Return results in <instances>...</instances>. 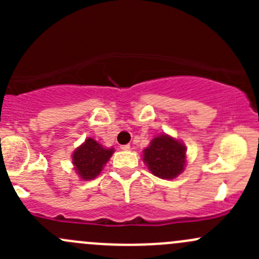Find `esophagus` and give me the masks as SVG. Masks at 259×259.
I'll list each match as a JSON object with an SVG mask.
<instances>
[{
    "mask_svg": "<svg viewBox=\"0 0 259 259\" xmlns=\"http://www.w3.org/2000/svg\"><path fill=\"white\" fill-rule=\"evenodd\" d=\"M120 148H121L122 150H130V148H132V146H130L129 144H126V145H121Z\"/></svg>",
    "mask_w": 259,
    "mask_h": 259,
    "instance_id": "34e87169",
    "label": "esophagus"
}]
</instances>
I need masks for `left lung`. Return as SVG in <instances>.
<instances>
[{
  "label": "left lung",
  "mask_w": 259,
  "mask_h": 259,
  "mask_svg": "<svg viewBox=\"0 0 259 259\" xmlns=\"http://www.w3.org/2000/svg\"><path fill=\"white\" fill-rule=\"evenodd\" d=\"M143 160L154 176L174 179L184 170L185 146L169 135H159L144 150Z\"/></svg>",
  "instance_id": "1"
}]
</instances>
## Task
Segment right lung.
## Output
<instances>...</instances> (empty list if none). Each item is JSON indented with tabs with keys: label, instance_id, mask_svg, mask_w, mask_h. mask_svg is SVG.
Wrapping results in <instances>:
<instances>
[{
	"label": "right lung",
	"instance_id": "right-lung-1",
	"mask_svg": "<svg viewBox=\"0 0 259 259\" xmlns=\"http://www.w3.org/2000/svg\"><path fill=\"white\" fill-rule=\"evenodd\" d=\"M114 149H106L93 138H88L82 145L72 154L75 170L83 180H91L100 174L104 165L108 163Z\"/></svg>",
	"mask_w": 259,
	"mask_h": 259
}]
</instances>
